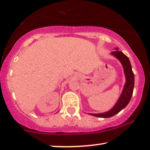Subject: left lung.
<instances>
[{
    "label": "left lung",
    "instance_id": "obj_1",
    "mask_svg": "<svg viewBox=\"0 0 150 150\" xmlns=\"http://www.w3.org/2000/svg\"><path fill=\"white\" fill-rule=\"evenodd\" d=\"M116 50H117L112 52V54L114 56H115L122 64L125 76H126V83H125L122 94L118 99L117 104H115V106L107 112L102 114H90L91 115L95 116V117L102 118L113 117L114 115L119 112L122 109H123L129 104L131 97H132L134 88V74L132 69H131L130 61H129L128 57L125 54L122 53L121 51L118 50V48H117Z\"/></svg>",
    "mask_w": 150,
    "mask_h": 150
}]
</instances>
